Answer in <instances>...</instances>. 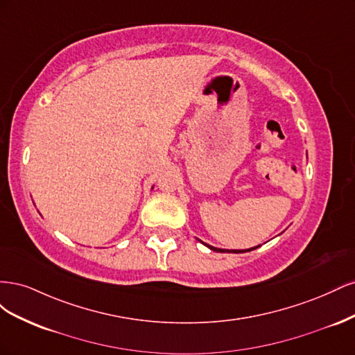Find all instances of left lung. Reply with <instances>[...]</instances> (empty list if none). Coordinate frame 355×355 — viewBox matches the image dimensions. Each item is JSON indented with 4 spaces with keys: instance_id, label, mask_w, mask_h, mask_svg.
<instances>
[{
    "instance_id": "obj_1",
    "label": "left lung",
    "mask_w": 355,
    "mask_h": 355,
    "mask_svg": "<svg viewBox=\"0 0 355 355\" xmlns=\"http://www.w3.org/2000/svg\"><path fill=\"white\" fill-rule=\"evenodd\" d=\"M198 240V239H197ZM200 243H202L201 240H198ZM206 247H209L210 250H213V252H218V253H244V252H250V250H254V249H257V247H261V245H256V247H252V249H243V250H230V249H218V247H213V245H210V244H206V243H202Z\"/></svg>"
}]
</instances>
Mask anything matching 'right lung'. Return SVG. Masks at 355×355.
<instances>
[{"mask_svg": "<svg viewBox=\"0 0 355 355\" xmlns=\"http://www.w3.org/2000/svg\"><path fill=\"white\" fill-rule=\"evenodd\" d=\"M153 188H154V187H153Z\"/></svg>", "mask_w": 355, "mask_h": 355, "instance_id": "add662e5", "label": "right lung"}]
</instances>
